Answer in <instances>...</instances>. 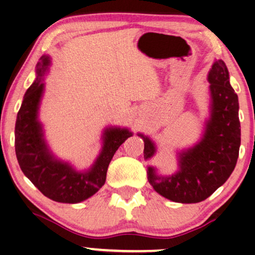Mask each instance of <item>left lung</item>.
I'll list each match as a JSON object with an SVG mask.
<instances>
[{
  "instance_id": "obj_1",
  "label": "left lung",
  "mask_w": 255,
  "mask_h": 255,
  "mask_svg": "<svg viewBox=\"0 0 255 255\" xmlns=\"http://www.w3.org/2000/svg\"><path fill=\"white\" fill-rule=\"evenodd\" d=\"M210 105L203 134L190 148L177 150L175 173L161 175L148 166V181L157 193L178 203H198L222 186L235 168L241 145L239 97L229 82V72L223 60H216L208 73ZM144 142V159L157 152L149 136L137 133Z\"/></svg>"
}]
</instances>
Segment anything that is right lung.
<instances>
[{"label":"right lung","instance_id":"add662e5","mask_svg":"<svg viewBox=\"0 0 255 255\" xmlns=\"http://www.w3.org/2000/svg\"><path fill=\"white\" fill-rule=\"evenodd\" d=\"M51 56L43 55L36 65V79L23 96L15 121V155L23 174L45 197L61 203H79L105 184L108 165L116 150L133 133L128 128L108 127L102 134V149L88 169L77 170L61 160L46 142L38 113L45 91L44 76Z\"/></svg>","mask_w":255,"mask_h":255}]
</instances>
